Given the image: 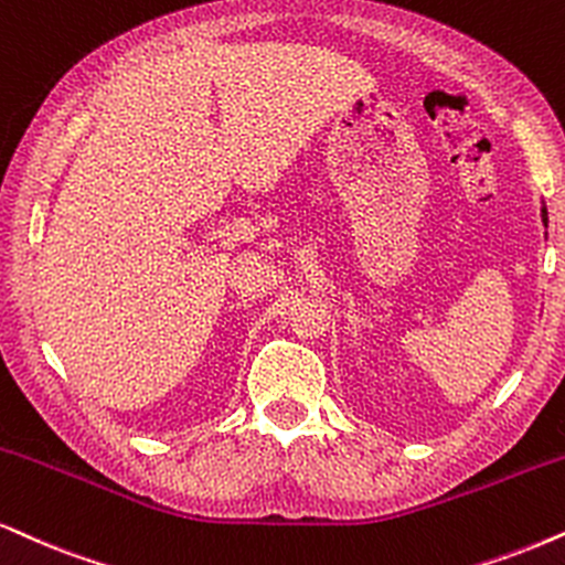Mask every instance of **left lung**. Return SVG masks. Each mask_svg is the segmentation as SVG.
<instances>
[{
	"label": "left lung",
	"mask_w": 565,
	"mask_h": 565,
	"mask_svg": "<svg viewBox=\"0 0 565 565\" xmlns=\"http://www.w3.org/2000/svg\"><path fill=\"white\" fill-rule=\"evenodd\" d=\"M542 218H545V224H547V211L545 209H542Z\"/></svg>",
	"instance_id": "8db88e82"
}]
</instances>
